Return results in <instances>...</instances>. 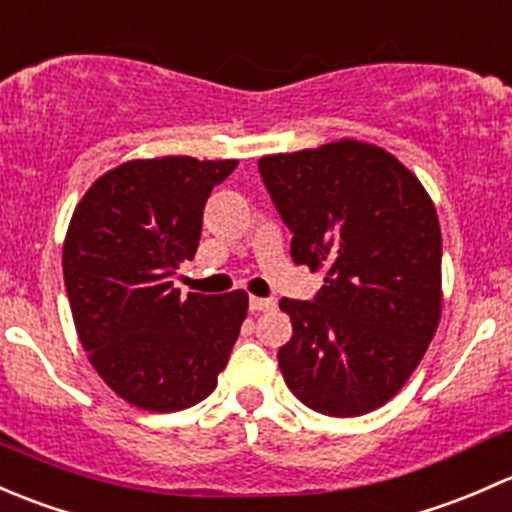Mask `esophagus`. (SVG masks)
<instances>
[{"instance_id":"1","label":"esophagus","mask_w":512,"mask_h":512,"mask_svg":"<svg viewBox=\"0 0 512 512\" xmlns=\"http://www.w3.org/2000/svg\"><path fill=\"white\" fill-rule=\"evenodd\" d=\"M249 308H251V313H263V310L276 308V300H273V298H256V295H251Z\"/></svg>"}]
</instances>
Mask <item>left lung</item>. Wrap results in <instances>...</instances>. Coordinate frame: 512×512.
<instances>
[{
  "instance_id": "obj_1",
  "label": "left lung",
  "mask_w": 512,
  "mask_h": 512,
  "mask_svg": "<svg viewBox=\"0 0 512 512\" xmlns=\"http://www.w3.org/2000/svg\"><path fill=\"white\" fill-rule=\"evenodd\" d=\"M258 172L293 234V261L325 273L313 300L278 303L293 325L278 350L288 389L328 416L382 407L441 318L434 202L397 157L357 140L266 155Z\"/></svg>"
}]
</instances>
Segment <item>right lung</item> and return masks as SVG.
<instances>
[{
    "mask_svg": "<svg viewBox=\"0 0 512 512\" xmlns=\"http://www.w3.org/2000/svg\"><path fill=\"white\" fill-rule=\"evenodd\" d=\"M236 160L155 157L105 172L63 241V281L78 340L103 382L147 412L207 399L229 362L249 295L175 288L192 261L204 204Z\"/></svg>",
    "mask_w": 512,
    "mask_h": 512,
    "instance_id": "1",
    "label": "right lung"
}]
</instances>
